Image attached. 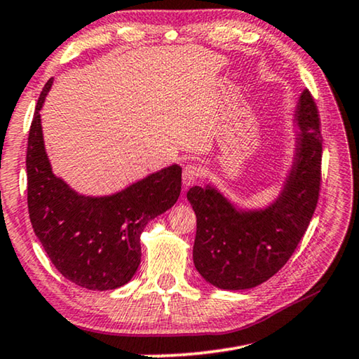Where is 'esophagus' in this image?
<instances>
[{
  "mask_svg": "<svg viewBox=\"0 0 359 359\" xmlns=\"http://www.w3.org/2000/svg\"><path fill=\"white\" fill-rule=\"evenodd\" d=\"M198 175H200V168L196 164H187L184 170H182V182H184L185 189H189L190 185L195 184L198 180Z\"/></svg>",
  "mask_w": 359,
  "mask_h": 359,
  "instance_id": "esophagus-1",
  "label": "esophagus"
}]
</instances>
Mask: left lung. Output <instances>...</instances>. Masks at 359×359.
Segmentation results:
<instances>
[{
	"mask_svg": "<svg viewBox=\"0 0 359 359\" xmlns=\"http://www.w3.org/2000/svg\"><path fill=\"white\" fill-rule=\"evenodd\" d=\"M295 149L283 187L265 208H241L212 184L187 193L196 214L193 264L206 283L226 291L251 289L280 271L302 240L321 182V133L309 90L294 111Z\"/></svg>",
	"mask_w": 359,
	"mask_h": 359,
	"instance_id": "1",
	"label": "left lung"
}]
</instances>
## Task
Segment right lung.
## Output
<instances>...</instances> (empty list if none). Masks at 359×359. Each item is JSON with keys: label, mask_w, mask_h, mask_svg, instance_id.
Returning a JSON list of instances; mask_svg holds the SVG:
<instances>
[{"label": "right lung", "mask_w": 359, "mask_h": 359, "mask_svg": "<svg viewBox=\"0 0 359 359\" xmlns=\"http://www.w3.org/2000/svg\"><path fill=\"white\" fill-rule=\"evenodd\" d=\"M39 94L27 147V201L35 235L68 281L110 291L133 280L140 264V235L151 219L179 200L182 168H163L111 195L89 196L53 172L41 126V108L53 88Z\"/></svg>", "instance_id": "obj_1"}]
</instances>
